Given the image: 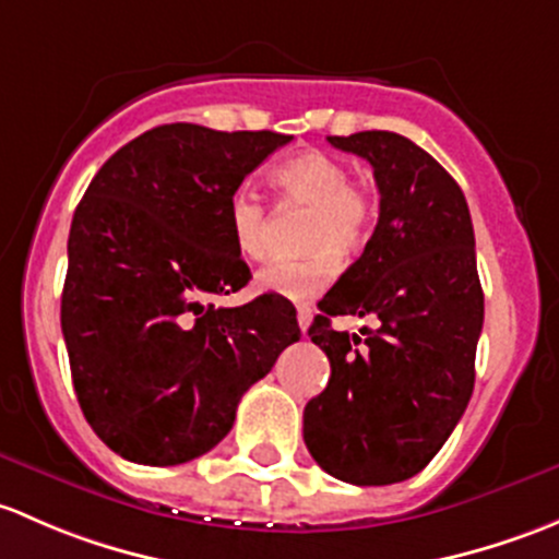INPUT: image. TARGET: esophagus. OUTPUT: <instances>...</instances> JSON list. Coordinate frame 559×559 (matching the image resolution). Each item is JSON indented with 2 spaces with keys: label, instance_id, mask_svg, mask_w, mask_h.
I'll use <instances>...</instances> for the list:
<instances>
[{
  "label": "esophagus",
  "instance_id": "obj_1",
  "mask_svg": "<svg viewBox=\"0 0 559 559\" xmlns=\"http://www.w3.org/2000/svg\"><path fill=\"white\" fill-rule=\"evenodd\" d=\"M312 307H298V328H301V331H307V328L312 325Z\"/></svg>",
  "mask_w": 559,
  "mask_h": 559
}]
</instances>
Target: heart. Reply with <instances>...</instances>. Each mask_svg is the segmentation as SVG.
I'll return each instance as SVG.
<instances>
[{
	"label": "heart",
	"instance_id": "b5f03b06",
	"mask_svg": "<svg viewBox=\"0 0 559 559\" xmlns=\"http://www.w3.org/2000/svg\"><path fill=\"white\" fill-rule=\"evenodd\" d=\"M280 206H309L301 241L309 252L277 258L258 272V290L287 301H312L342 269V255L358 252L371 237L377 204L366 186L349 180L347 164L322 151H304L272 171ZM228 231L237 252L258 261L266 252L269 210L241 188L228 201Z\"/></svg>",
	"mask_w": 559,
	"mask_h": 559
}]
</instances>
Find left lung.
I'll return each instance as SVG.
<instances>
[{
  "label": "left lung",
  "instance_id": "left-lung-1",
  "mask_svg": "<svg viewBox=\"0 0 559 559\" xmlns=\"http://www.w3.org/2000/svg\"><path fill=\"white\" fill-rule=\"evenodd\" d=\"M328 142L371 164L379 221L309 325L331 379L304 408V441L336 479L395 485L436 457L474 393L485 322L474 226L450 171L406 136L358 131ZM338 313L380 322L349 337L332 331Z\"/></svg>",
  "mask_w": 559,
  "mask_h": 559
}]
</instances>
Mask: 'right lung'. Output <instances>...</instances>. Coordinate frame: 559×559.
Here are the masks:
<instances>
[{
    "label": "right lung",
    "instance_id": "right-lung-1",
    "mask_svg": "<svg viewBox=\"0 0 559 559\" xmlns=\"http://www.w3.org/2000/svg\"><path fill=\"white\" fill-rule=\"evenodd\" d=\"M290 140L158 126L107 158L74 210L61 331L80 408L120 457L180 465L210 452L301 336L293 304L272 293L210 304L250 282L228 201Z\"/></svg>",
    "mask_w": 559,
    "mask_h": 559
}]
</instances>
